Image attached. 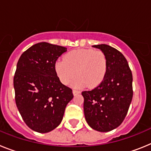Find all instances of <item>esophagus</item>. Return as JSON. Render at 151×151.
<instances>
[{"instance_id": "1", "label": "esophagus", "mask_w": 151, "mask_h": 151, "mask_svg": "<svg viewBox=\"0 0 151 151\" xmlns=\"http://www.w3.org/2000/svg\"><path fill=\"white\" fill-rule=\"evenodd\" d=\"M73 95H77V94H80V91H78V90H73Z\"/></svg>"}]
</instances>
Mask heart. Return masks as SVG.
Returning <instances> with one entry per match:
<instances>
[{"label": "heart", "instance_id": "1", "mask_svg": "<svg viewBox=\"0 0 151 151\" xmlns=\"http://www.w3.org/2000/svg\"><path fill=\"white\" fill-rule=\"evenodd\" d=\"M107 68L104 53L92 49L72 50L55 64L57 76L63 85H69L78 76L72 83L76 88L97 87L104 79Z\"/></svg>", "mask_w": 151, "mask_h": 151}]
</instances>
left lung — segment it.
I'll use <instances>...</instances> for the list:
<instances>
[{"mask_svg":"<svg viewBox=\"0 0 151 151\" xmlns=\"http://www.w3.org/2000/svg\"><path fill=\"white\" fill-rule=\"evenodd\" d=\"M107 58L104 79L95 88L84 91V113L88 124L98 132H110L121 125L133 96L132 73L121 52L107 45H94Z\"/></svg>","mask_w":151,"mask_h":151,"instance_id":"obj_1","label":"left lung"}]
</instances>
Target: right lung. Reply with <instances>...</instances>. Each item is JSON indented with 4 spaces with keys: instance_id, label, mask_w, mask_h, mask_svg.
<instances>
[{
    "instance_id": "add662e5",
    "label": "right lung",
    "mask_w": 151,
    "mask_h": 151,
    "mask_svg": "<svg viewBox=\"0 0 151 151\" xmlns=\"http://www.w3.org/2000/svg\"><path fill=\"white\" fill-rule=\"evenodd\" d=\"M67 48L47 42L30 47L17 65L13 86L18 110L25 123L37 132H49L60 124L73 90L62 84L55 64Z\"/></svg>"
}]
</instances>
